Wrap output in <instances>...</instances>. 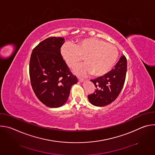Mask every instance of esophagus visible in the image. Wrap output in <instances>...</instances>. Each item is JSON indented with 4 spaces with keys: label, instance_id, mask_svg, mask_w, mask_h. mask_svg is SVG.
I'll list each match as a JSON object with an SVG mask.
<instances>
[{
    "label": "esophagus",
    "instance_id": "34e87169",
    "mask_svg": "<svg viewBox=\"0 0 155 155\" xmlns=\"http://www.w3.org/2000/svg\"><path fill=\"white\" fill-rule=\"evenodd\" d=\"M78 81H79V82H81H81H83V81H84V79H83V78H79V77L78 78Z\"/></svg>",
    "mask_w": 155,
    "mask_h": 155
}]
</instances>
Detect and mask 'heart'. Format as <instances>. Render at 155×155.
<instances>
[{
	"label": "heart",
	"instance_id": "heart-1",
	"mask_svg": "<svg viewBox=\"0 0 155 155\" xmlns=\"http://www.w3.org/2000/svg\"><path fill=\"white\" fill-rule=\"evenodd\" d=\"M61 53L70 68H74L84 57L85 63L75 67L74 72L80 75L91 74L96 77L107 74L114 67L118 56L114 45L96 38H84L75 46L65 43L61 47Z\"/></svg>",
	"mask_w": 155,
	"mask_h": 155
}]
</instances>
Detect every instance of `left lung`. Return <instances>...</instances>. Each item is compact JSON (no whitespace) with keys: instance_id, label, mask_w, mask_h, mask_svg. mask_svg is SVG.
Masks as SVG:
<instances>
[{"instance_id":"1","label":"left lung","mask_w":155,"mask_h":155,"mask_svg":"<svg viewBox=\"0 0 155 155\" xmlns=\"http://www.w3.org/2000/svg\"><path fill=\"white\" fill-rule=\"evenodd\" d=\"M127 71V60L123 55L107 74L91 80L96 90L87 97L90 102L94 106L104 107L114 102L123 89Z\"/></svg>"}]
</instances>
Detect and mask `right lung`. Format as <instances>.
Instances as JSON below:
<instances>
[{
    "label": "right lung",
    "instance_id": "right-lung-1",
    "mask_svg": "<svg viewBox=\"0 0 155 155\" xmlns=\"http://www.w3.org/2000/svg\"><path fill=\"white\" fill-rule=\"evenodd\" d=\"M63 37H51L41 41L32 50L29 75L37 98L46 106L58 108L67 102L77 78L69 71L61 54Z\"/></svg>",
    "mask_w": 155,
    "mask_h": 155
}]
</instances>
